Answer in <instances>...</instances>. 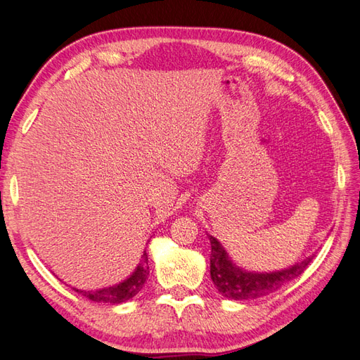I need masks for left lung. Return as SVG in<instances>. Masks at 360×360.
Segmentation results:
<instances>
[{
    "label": "left lung",
    "mask_w": 360,
    "mask_h": 360,
    "mask_svg": "<svg viewBox=\"0 0 360 360\" xmlns=\"http://www.w3.org/2000/svg\"><path fill=\"white\" fill-rule=\"evenodd\" d=\"M210 240V277L213 285L221 294L232 300H250L278 290L288 281L297 278L312 262V257L303 259L302 263L288 267L278 272H246L236 267L229 259L226 250L215 236L209 235Z\"/></svg>",
    "instance_id": "obj_1"
}]
</instances>
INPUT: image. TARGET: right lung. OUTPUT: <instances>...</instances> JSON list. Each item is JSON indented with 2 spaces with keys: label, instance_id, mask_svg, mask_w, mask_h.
Wrapping results in <instances>:
<instances>
[{
  "label": "right lung",
  "instance_id": "obj_1",
  "mask_svg": "<svg viewBox=\"0 0 360 360\" xmlns=\"http://www.w3.org/2000/svg\"><path fill=\"white\" fill-rule=\"evenodd\" d=\"M148 255L147 250H143V255L141 258L139 266L136 267V271L133 275H129V278L125 281L119 283L116 286L111 288H105V289H96V290H79L75 289V292L82 294L83 297H86L91 302H97V303H111V304H117V303H124L129 298H133L139 290L143 288L145 281L148 278Z\"/></svg>",
  "mask_w": 360,
  "mask_h": 360
}]
</instances>
